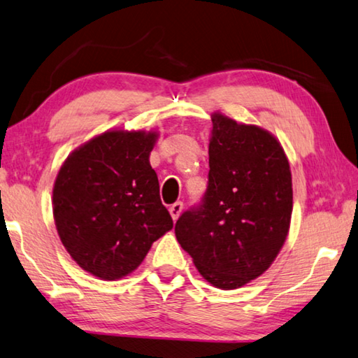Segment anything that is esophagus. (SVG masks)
I'll list each match as a JSON object with an SVG mask.
<instances>
[{"instance_id": "34e87169", "label": "esophagus", "mask_w": 358, "mask_h": 358, "mask_svg": "<svg viewBox=\"0 0 358 358\" xmlns=\"http://www.w3.org/2000/svg\"><path fill=\"white\" fill-rule=\"evenodd\" d=\"M182 209H184L182 201H176V203L171 204V206H169V214H171L173 220L179 219V215H180V213H182Z\"/></svg>"}]
</instances>
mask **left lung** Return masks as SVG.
Masks as SVG:
<instances>
[{
  "label": "left lung",
  "mask_w": 358,
  "mask_h": 358,
  "mask_svg": "<svg viewBox=\"0 0 358 358\" xmlns=\"http://www.w3.org/2000/svg\"><path fill=\"white\" fill-rule=\"evenodd\" d=\"M208 179L200 206L176 222V238L209 284L239 289L271 266L289 234V160L269 131L214 113Z\"/></svg>",
  "instance_id": "8db88e82"
}]
</instances>
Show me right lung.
<instances>
[{
	"instance_id": "right-lung-1",
	"label": "right lung",
	"mask_w": 358,
	"mask_h": 358,
	"mask_svg": "<svg viewBox=\"0 0 358 358\" xmlns=\"http://www.w3.org/2000/svg\"><path fill=\"white\" fill-rule=\"evenodd\" d=\"M157 131L109 130L73 150L54 184V219L64 249L104 280L134 271L173 228L149 157Z\"/></svg>"
}]
</instances>
